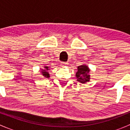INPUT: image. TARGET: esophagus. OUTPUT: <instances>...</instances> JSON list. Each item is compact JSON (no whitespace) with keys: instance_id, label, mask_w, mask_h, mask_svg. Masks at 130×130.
Here are the masks:
<instances>
[{"instance_id":"obj_1","label":"esophagus","mask_w":130,"mask_h":130,"mask_svg":"<svg viewBox=\"0 0 130 130\" xmlns=\"http://www.w3.org/2000/svg\"><path fill=\"white\" fill-rule=\"evenodd\" d=\"M61 65H62L63 67H65V66H67V65H68V63L67 62H61Z\"/></svg>"}]
</instances>
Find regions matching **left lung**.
I'll return each instance as SVG.
<instances>
[{
	"mask_svg": "<svg viewBox=\"0 0 130 130\" xmlns=\"http://www.w3.org/2000/svg\"><path fill=\"white\" fill-rule=\"evenodd\" d=\"M90 69L87 65L83 64L78 66L75 74L77 81L82 84H86V82H89L90 78Z\"/></svg>",
	"mask_w": 130,
	"mask_h": 130,
	"instance_id": "8db88e82",
	"label": "left lung"
}]
</instances>
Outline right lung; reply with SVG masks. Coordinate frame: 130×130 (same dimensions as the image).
<instances>
[{
    "mask_svg": "<svg viewBox=\"0 0 130 130\" xmlns=\"http://www.w3.org/2000/svg\"><path fill=\"white\" fill-rule=\"evenodd\" d=\"M50 69V67L44 66L43 67V69H41V75L43 77H45V78H49V77H50L49 72H48Z\"/></svg>",
    "mask_w": 130,
    "mask_h": 130,
    "instance_id": "obj_1",
    "label": "right lung"
}]
</instances>
